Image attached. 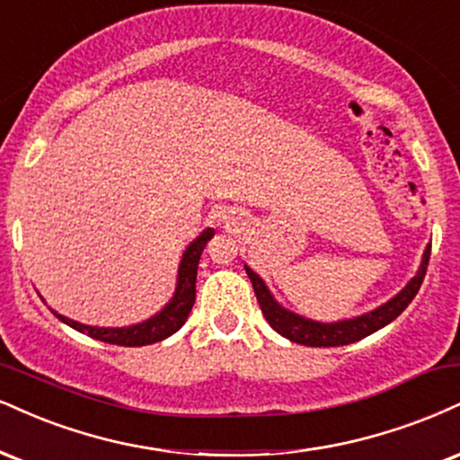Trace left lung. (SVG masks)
<instances>
[{
    "label": "left lung",
    "mask_w": 460,
    "mask_h": 460,
    "mask_svg": "<svg viewBox=\"0 0 460 460\" xmlns=\"http://www.w3.org/2000/svg\"><path fill=\"white\" fill-rule=\"evenodd\" d=\"M429 259H430V244L426 246L422 265H420L418 274L413 276L411 283L398 293L396 297H392V300L385 302L384 306L375 308L373 313H367L362 314V317H356L349 321H339V323H317V321L304 319L300 314L285 311V308L280 306L272 296H270L268 287H265L263 280L259 279L248 265H244V268H246L248 279H251L252 283L259 306H261L263 317L268 319V323L272 325L279 334H283L285 339L300 342V345H306V347H341L373 334V332H377L384 328V325H388L390 321H394L398 314L405 311L409 304H411L413 297H416V293L420 291V285H422L426 276V268H429Z\"/></svg>",
    "instance_id": "8db88e82"
}]
</instances>
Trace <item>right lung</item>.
I'll list each match as a JSON object with an SVG mask.
<instances>
[{
    "instance_id": "obj_1",
    "label": "right lung",
    "mask_w": 460,
    "mask_h": 460,
    "mask_svg": "<svg viewBox=\"0 0 460 460\" xmlns=\"http://www.w3.org/2000/svg\"><path fill=\"white\" fill-rule=\"evenodd\" d=\"M214 231L206 229L201 235L186 248L184 257L180 263V274H177V289L173 300L160 311L156 317L143 321V323L130 325V328H92V325L76 323L68 317L58 314L64 323H68L70 328L79 330L81 334L92 336V339L109 342V345H119V347H143L152 345V342L164 341L167 336L173 334L186 323L188 314L192 311V304H195V283H197V268L199 259H201L203 248L209 240H212Z\"/></svg>"
}]
</instances>
